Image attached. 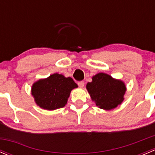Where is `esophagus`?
<instances>
[{
  "label": "esophagus",
  "mask_w": 155,
  "mask_h": 155,
  "mask_svg": "<svg viewBox=\"0 0 155 155\" xmlns=\"http://www.w3.org/2000/svg\"><path fill=\"white\" fill-rule=\"evenodd\" d=\"M78 85H79L80 87H83L84 85H85V82H82V81H81V82H78Z\"/></svg>",
  "instance_id": "obj_1"
}]
</instances>
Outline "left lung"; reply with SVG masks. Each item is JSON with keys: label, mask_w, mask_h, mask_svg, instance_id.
Masks as SVG:
<instances>
[{"label": "left lung", "mask_w": 155, "mask_h": 155, "mask_svg": "<svg viewBox=\"0 0 155 155\" xmlns=\"http://www.w3.org/2000/svg\"><path fill=\"white\" fill-rule=\"evenodd\" d=\"M86 88L97 107L105 110H111L120 105L126 92L124 82L104 73L94 76L92 82H87Z\"/></svg>", "instance_id": "left-lung-1"}]
</instances>
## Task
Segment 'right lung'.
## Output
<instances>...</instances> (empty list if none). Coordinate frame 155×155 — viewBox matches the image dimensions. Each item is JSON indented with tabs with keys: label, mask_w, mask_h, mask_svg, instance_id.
Returning <instances> with one entry per match:
<instances>
[{
	"label": "right lung",
	"mask_w": 155,
	"mask_h": 155,
	"mask_svg": "<svg viewBox=\"0 0 155 155\" xmlns=\"http://www.w3.org/2000/svg\"><path fill=\"white\" fill-rule=\"evenodd\" d=\"M77 87L72 78L54 73L46 79H39L34 82L31 94L40 108L54 110L66 105L71 91Z\"/></svg>",
	"instance_id": "obj_1"
}]
</instances>
